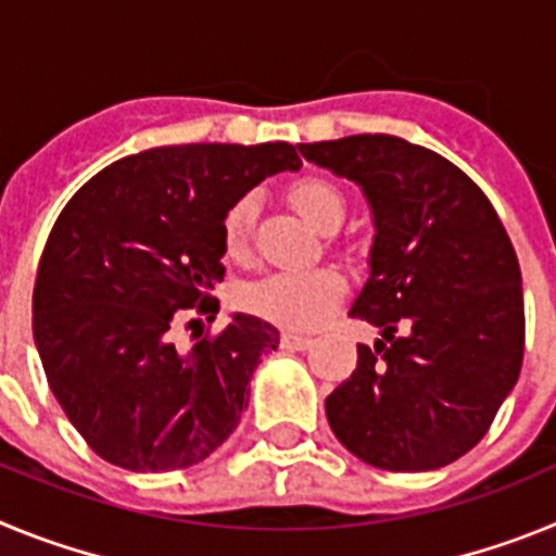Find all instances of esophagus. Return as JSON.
Returning a JSON list of instances; mask_svg holds the SVG:
<instances>
[{"mask_svg":"<svg viewBox=\"0 0 556 556\" xmlns=\"http://www.w3.org/2000/svg\"><path fill=\"white\" fill-rule=\"evenodd\" d=\"M281 345L289 348V351H306L312 345V337H303V333H281Z\"/></svg>","mask_w":556,"mask_h":556,"instance_id":"34e87169","label":"esophagus"}]
</instances>
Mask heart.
I'll list each match as a JSON object with an SVG mask.
<instances>
[{
  "mask_svg": "<svg viewBox=\"0 0 556 556\" xmlns=\"http://www.w3.org/2000/svg\"><path fill=\"white\" fill-rule=\"evenodd\" d=\"M289 200L323 233H333L345 223V198L328 180H298L289 189ZM255 211H258V203H255L253 191L236 198L225 211L223 244L230 258H244L250 253ZM345 292V275L333 267L278 269V273H267L244 283L236 294V301L253 317H262L275 326L294 328V331H308L326 320L328 314L342 303Z\"/></svg>",
  "mask_w": 556,
  "mask_h": 556,
  "instance_id": "1",
  "label": "heart"
}]
</instances>
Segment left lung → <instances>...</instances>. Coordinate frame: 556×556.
Segmentation results:
<instances>
[{"instance_id":"1","label":"left lung","mask_w":556,"mask_h":556,"mask_svg":"<svg viewBox=\"0 0 556 556\" xmlns=\"http://www.w3.org/2000/svg\"><path fill=\"white\" fill-rule=\"evenodd\" d=\"M301 152L356 180L376 217L370 278L351 317L381 328L384 342L356 348V370L326 397L328 424L372 468H443L488 434L523 365V287L507 228L429 147L362 132Z\"/></svg>"}]
</instances>
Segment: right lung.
I'll list each match as a JSON object with an SVG mask.
<instances>
[{
    "instance_id": "add662e5",
    "label": "right lung",
    "mask_w": 556,
    "mask_h": 556,
    "mask_svg": "<svg viewBox=\"0 0 556 556\" xmlns=\"http://www.w3.org/2000/svg\"><path fill=\"white\" fill-rule=\"evenodd\" d=\"M298 166L287 141L155 147L113 161L63 205L38 262L33 337L49 390L97 456L184 470L239 426L278 328L236 314L186 353L169 331L189 312L217 314L228 205Z\"/></svg>"
}]
</instances>
